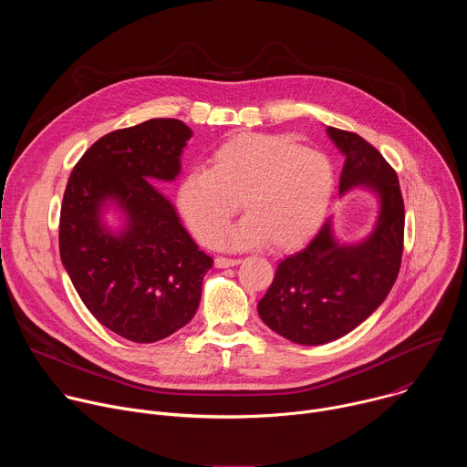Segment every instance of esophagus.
<instances>
[{
	"label": "esophagus",
	"instance_id": "obj_1",
	"mask_svg": "<svg viewBox=\"0 0 467 467\" xmlns=\"http://www.w3.org/2000/svg\"><path fill=\"white\" fill-rule=\"evenodd\" d=\"M240 262H242L240 258H227V256H216V260H214L216 268H231V265H236Z\"/></svg>",
	"mask_w": 467,
	"mask_h": 467
}]
</instances>
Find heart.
Instances as JSON below:
<instances>
[{"mask_svg": "<svg viewBox=\"0 0 467 467\" xmlns=\"http://www.w3.org/2000/svg\"><path fill=\"white\" fill-rule=\"evenodd\" d=\"M335 184V168L323 153L286 137L240 132L213 151L207 170L182 179L179 209L192 234L214 245L240 202L248 218L221 237L222 245L292 249L321 225Z\"/></svg>", "mask_w": 467, "mask_h": 467, "instance_id": "b5f03b06", "label": "heart"}]
</instances>
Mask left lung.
<instances>
[{"mask_svg":"<svg viewBox=\"0 0 467 467\" xmlns=\"http://www.w3.org/2000/svg\"><path fill=\"white\" fill-rule=\"evenodd\" d=\"M346 157L340 193L366 186L379 195V218L358 244H340L327 220L310 244L279 262L258 316L277 335L301 346L346 337L389 294L403 256L405 203L395 170L357 132L327 127Z\"/></svg>","mask_w":467,"mask_h":467,"instance_id":"obj_1","label":"left lung"}]
</instances>
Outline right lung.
I'll return each instance as SVG.
<instances>
[{
    "instance_id": "right-lung-1",
    "label": "right lung",
    "mask_w": 467,
    "mask_h": 467,
    "mask_svg": "<svg viewBox=\"0 0 467 467\" xmlns=\"http://www.w3.org/2000/svg\"><path fill=\"white\" fill-rule=\"evenodd\" d=\"M192 130L181 119L153 118L101 137L66 184L60 260L90 314L118 337L153 344L184 327L202 299L213 258L195 245L153 181H173ZM126 214L112 234L105 204Z\"/></svg>"
}]
</instances>
